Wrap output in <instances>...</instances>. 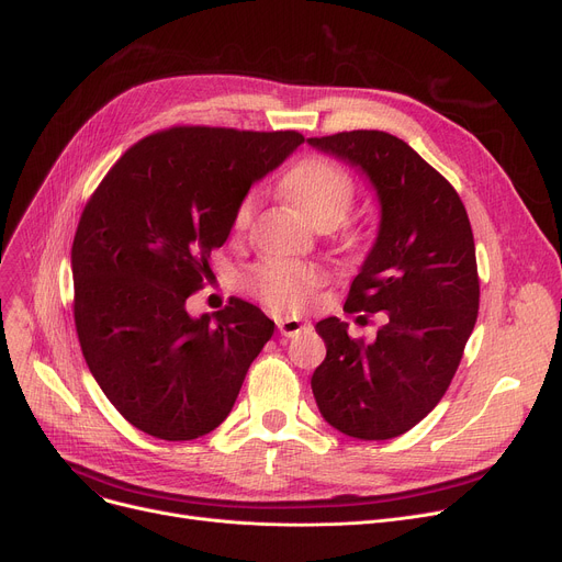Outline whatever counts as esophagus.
Returning <instances> with one entry per match:
<instances>
[{
  "label": "esophagus",
  "instance_id": "obj_1",
  "mask_svg": "<svg viewBox=\"0 0 562 562\" xmlns=\"http://www.w3.org/2000/svg\"><path fill=\"white\" fill-rule=\"evenodd\" d=\"M278 328L284 337H299L301 333L310 330V323H303L301 318H293V316H280Z\"/></svg>",
  "mask_w": 562,
  "mask_h": 562
}]
</instances>
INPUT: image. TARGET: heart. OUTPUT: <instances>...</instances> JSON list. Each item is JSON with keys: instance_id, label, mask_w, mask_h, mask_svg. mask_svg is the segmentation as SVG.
Wrapping results in <instances>:
<instances>
[{"instance_id": "heart-1", "label": "heart", "mask_w": 562, "mask_h": 562, "mask_svg": "<svg viewBox=\"0 0 562 562\" xmlns=\"http://www.w3.org/2000/svg\"><path fill=\"white\" fill-rule=\"evenodd\" d=\"M282 193L312 223H339L356 195L348 172L318 155L299 159L280 180ZM255 210V195H246L234 212V227L244 229ZM318 266L291 259H266L248 273L246 284L266 305L278 310H299L307 303L310 293L321 284Z\"/></svg>"}]
</instances>
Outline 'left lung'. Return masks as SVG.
<instances>
[{"label":"left lung","instance_id":"obj_1","mask_svg":"<svg viewBox=\"0 0 562 562\" xmlns=\"http://www.w3.org/2000/svg\"><path fill=\"white\" fill-rule=\"evenodd\" d=\"M307 143L356 166L375 191L378 234L344 310L385 312L369 344L350 339L337 316L316 323L326 360L312 373V392L321 417L339 432L392 439L445 396L474 330V234L456 189L405 140L358 130Z\"/></svg>","mask_w":562,"mask_h":562}]
</instances>
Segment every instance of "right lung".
Instances as JSON below:
<instances>
[{"mask_svg":"<svg viewBox=\"0 0 562 562\" xmlns=\"http://www.w3.org/2000/svg\"><path fill=\"white\" fill-rule=\"evenodd\" d=\"M299 132L175 127L143 138L88 200L72 244L75 326L104 396L138 430L187 441L225 422L276 323L232 299L191 316L206 259Z\"/></svg>","mask_w":562,"mask_h":562,"instance_id":"1","label":"right lung"}]
</instances>
